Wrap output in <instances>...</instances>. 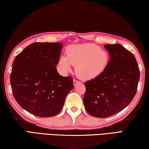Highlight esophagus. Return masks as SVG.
<instances>
[{
    "mask_svg": "<svg viewBox=\"0 0 149 149\" xmlns=\"http://www.w3.org/2000/svg\"><path fill=\"white\" fill-rule=\"evenodd\" d=\"M73 83H74V86H75V85H76L77 84H79V81L76 80V79H74V81H73Z\"/></svg>",
    "mask_w": 149,
    "mask_h": 149,
    "instance_id": "1",
    "label": "esophagus"
}]
</instances>
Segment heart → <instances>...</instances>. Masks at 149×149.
I'll list each match as a JSON object with an SVG mask.
<instances>
[{"mask_svg":"<svg viewBox=\"0 0 149 149\" xmlns=\"http://www.w3.org/2000/svg\"><path fill=\"white\" fill-rule=\"evenodd\" d=\"M67 55L58 60L62 71L69 72L75 65V73L83 79H92L101 75L108 66L110 55L107 50L93 43L74 45L68 48Z\"/></svg>","mask_w":149,"mask_h":149,"instance_id":"obj_1","label":"heart"}]
</instances>
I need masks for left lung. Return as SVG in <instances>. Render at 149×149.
<instances>
[{
    "mask_svg": "<svg viewBox=\"0 0 149 149\" xmlns=\"http://www.w3.org/2000/svg\"><path fill=\"white\" fill-rule=\"evenodd\" d=\"M110 55L107 70L85 82V108L90 115L107 118L127 107L137 92L139 69L133 54L120 44L105 45Z\"/></svg>",
    "mask_w": 149,
    "mask_h": 149,
    "instance_id": "obj_1",
    "label": "left lung"
}]
</instances>
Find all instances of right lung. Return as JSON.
<instances>
[{
	"label": "right lung",
	"mask_w": 149,
	"mask_h": 149,
	"mask_svg": "<svg viewBox=\"0 0 149 149\" xmlns=\"http://www.w3.org/2000/svg\"><path fill=\"white\" fill-rule=\"evenodd\" d=\"M62 45L34 42L17 55L12 65L10 84L14 99L22 108L37 116L58 114L74 87L72 78L60 75L56 68Z\"/></svg>",
	"instance_id": "right-lung-1"
}]
</instances>
